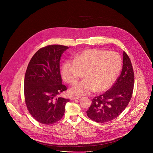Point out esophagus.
Returning a JSON list of instances; mask_svg holds the SVG:
<instances>
[{"mask_svg":"<svg viewBox=\"0 0 153 153\" xmlns=\"http://www.w3.org/2000/svg\"><path fill=\"white\" fill-rule=\"evenodd\" d=\"M79 97H71L70 99L71 100H76V99H79Z\"/></svg>","mask_w":153,"mask_h":153,"instance_id":"obj_1","label":"esophagus"}]
</instances>
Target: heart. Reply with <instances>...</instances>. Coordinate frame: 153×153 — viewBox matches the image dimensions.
<instances>
[{"instance_id":"obj_1","label":"heart","mask_w":153,"mask_h":153,"mask_svg":"<svg viewBox=\"0 0 153 153\" xmlns=\"http://www.w3.org/2000/svg\"><path fill=\"white\" fill-rule=\"evenodd\" d=\"M122 67V59L116 52L93 48L78 54L74 60H66L62 67V76L69 84L76 83L85 72V79L74 85L70 90L73 96H84L110 88Z\"/></svg>"}]
</instances>
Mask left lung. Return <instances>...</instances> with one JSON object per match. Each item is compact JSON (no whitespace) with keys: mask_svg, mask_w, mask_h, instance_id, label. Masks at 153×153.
<instances>
[{"mask_svg":"<svg viewBox=\"0 0 153 153\" xmlns=\"http://www.w3.org/2000/svg\"><path fill=\"white\" fill-rule=\"evenodd\" d=\"M123 67L120 75L110 90L95 97L86 111L87 116L98 123H105L117 117L131 99L134 74L131 62L123 51Z\"/></svg>","mask_w":153,"mask_h":153,"instance_id":"left-lung-1","label":"left lung"}]
</instances>
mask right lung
<instances>
[{
	"label": "right lung",
	"instance_id": "1",
	"mask_svg": "<svg viewBox=\"0 0 153 153\" xmlns=\"http://www.w3.org/2000/svg\"><path fill=\"white\" fill-rule=\"evenodd\" d=\"M68 48L60 45L43 47L28 65L24 79L25 101L30 114L40 123L51 125L60 120L70 101L59 96L67 90L62 83L60 60Z\"/></svg>",
	"mask_w": 153,
	"mask_h": 153
}]
</instances>
